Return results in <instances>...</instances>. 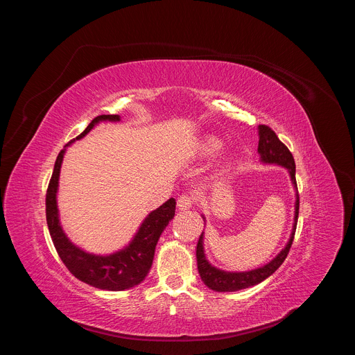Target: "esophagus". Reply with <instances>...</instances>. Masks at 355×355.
<instances>
[{
	"label": "esophagus",
	"instance_id": "34e87169",
	"mask_svg": "<svg viewBox=\"0 0 355 355\" xmlns=\"http://www.w3.org/2000/svg\"><path fill=\"white\" fill-rule=\"evenodd\" d=\"M192 204H193V195H191V193H184L177 200L178 209H182V211L192 208Z\"/></svg>",
	"mask_w": 355,
	"mask_h": 355
}]
</instances>
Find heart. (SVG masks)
<instances>
[{
	"instance_id": "b5f03b06",
	"label": "heart",
	"mask_w": 355,
	"mask_h": 355,
	"mask_svg": "<svg viewBox=\"0 0 355 355\" xmlns=\"http://www.w3.org/2000/svg\"><path fill=\"white\" fill-rule=\"evenodd\" d=\"M220 148V141L215 137H208L200 146V153L204 156H212Z\"/></svg>"
}]
</instances>
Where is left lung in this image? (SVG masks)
I'll return each instance as SVG.
<instances>
[{
    "instance_id": "obj_1",
    "label": "left lung",
    "mask_w": 355,
    "mask_h": 355,
    "mask_svg": "<svg viewBox=\"0 0 355 355\" xmlns=\"http://www.w3.org/2000/svg\"><path fill=\"white\" fill-rule=\"evenodd\" d=\"M259 130V155H260V163L263 164H275L279 167L286 168L292 187L295 189V214H293V223L292 230L289 234V239L285 244V247L278 252V254L268 261L267 264L248 270V271H225L215 266H212L207 256H205V248H204V237L205 233L202 232L198 240L196 245V263H198V272L200 275V279L204 284L216 292H236L240 289H245L250 286H254L264 279H267L270 275H272L284 263L286 259L289 248L293 241L296 223H297V215H299V195H297V187H296V178H295V160L288 147L278 139L275 132L266 126L260 125L257 128ZM202 219L207 222L205 216L202 215Z\"/></svg>"
}]
</instances>
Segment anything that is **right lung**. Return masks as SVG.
<instances>
[{
  "label": "right lung",
  "mask_w": 355,
  "mask_h": 355,
  "mask_svg": "<svg viewBox=\"0 0 355 355\" xmlns=\"http://www.w3.org/2000/svg\"><path fill=\"white\" fill-rule=\"evenodd\" d=\"M103 122H121L119 115H101L60 151L46 193V220L50 237L64 266L80 281L104 291H125L144 281L155 259L157 241L175 215V199L170 198L160 208L151 211L140 223L132 240L111 254H94L74 244L66 234L58 207L59 178L63 159L76 140L83 139Z\"/></svg>",
  "instance_id": "right-lung-1"
}]
</instances>
